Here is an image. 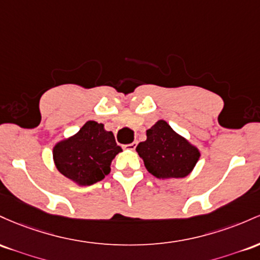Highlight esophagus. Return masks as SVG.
Wrapping results in <instances>:
<instances>
[{"label": "esophagus", "instance_id": "34e87169", "mask_svg": "<svg viewBox=\"0 0 260 260\" xmlns=\"http://www.w3.org/2000/svg\"><path fill=\"white\" fill-rule=\"evenodd\" d=\"M136 146H138V142H133V144H129V145H125L124 147L127 148V150H131L134 151L136 148Z\"/></svg>", "mask_w": 260, "mask_h": 260}]
</instances>
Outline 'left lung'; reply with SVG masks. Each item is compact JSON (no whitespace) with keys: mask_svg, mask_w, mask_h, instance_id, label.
I'll return each mask as SVG.
<instances>
[{"mask_svg":"<svg viewBox=\"0 0 260 260\" xmlns=\"http://www.w3.org/2000/svg\"><path fill=\"white\" fill-rule=\"evenodd\" d=\"M147 139L136 147L145 167L158 179L184 178L193 172L200 151L184 136L176 133L166 120H158L148 130Z\"/></svg>","mask_w":260,"mask_h":260,"instance_id":"1","label":"left lung"}]
</instances>
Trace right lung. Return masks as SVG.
Here are the masks:
<instances>
[{
  "label": "right lung",
  "mask_w": 260,
  "mask_h": 260,
  "mask_svg": "<svg viewBox=\"0 0 260 260\" xmlns=\"http://www.w3.org/2000/svg\"><path fill=\"white\" fill-rule=\"evenodd\" d=\"M120 146L103 124L88 120L75 135L56 142L52 158L57 171L77 185H92L110 173Z\"/></svg>",
  "instance_id": "obj_1"
}]
</instances>
